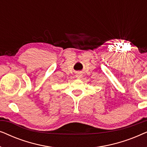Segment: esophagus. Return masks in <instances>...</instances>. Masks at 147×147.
<instances>
[{
  "label": "esophagus",
  "mask_w": 147,
  "mask_h": 147,
  "mask_svg": "<svg viewBox=\"0 0 147 147\" xmlns=\"http://www.w3.org/2000/svg\"><path fill=\"white\" fill-rule=\"evenodd\" d=\"M76 76L77 78H81L82 76V73H80V72H78V73L76 74Z\"/></svg>",
  "instance_id": "34e87169"
}]
</instances>
